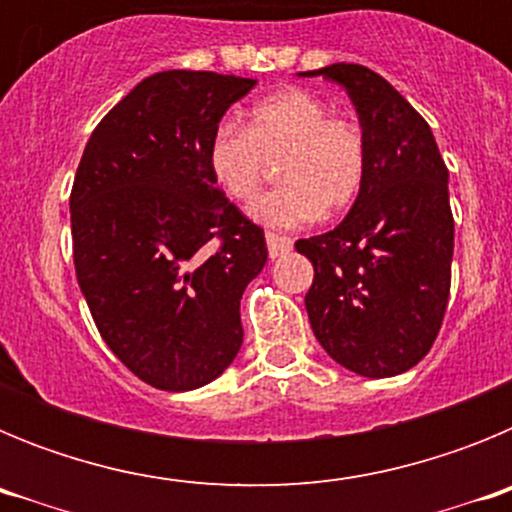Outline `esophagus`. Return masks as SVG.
<instances>
[{"label": "esophagus", "instance_id": "obj_1", "mask_svg": "<svg viewBox=\"0 0 512 512\" xmlns=\"http://www.w3.org/2000/svg\"><path fill=\"white\" fill-rule=\"evenodd\" d=\"M266 248H269L271 259H277V256H282V253H287L289 248H292V238L277 233H266Z\"/></svg>", "mask_w": 512, "mask_h": 512}]
</instances>
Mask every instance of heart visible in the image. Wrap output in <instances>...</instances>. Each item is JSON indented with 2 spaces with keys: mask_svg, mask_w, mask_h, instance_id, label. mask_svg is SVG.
I'll return each instance as SVG.
<instances>
[{
  "mask_svg": "<svg viewBox=\"0 0 512 512\" xmlns=\"http://www.w3.org/2000/svg\"><path fill=\"white\" fill-rule=\"evenodd\" d=\"M282 187L251 207L256 223L297 228L312 217L348 210L366 179V138L359 122L330 115V104L289 87L259 99L246 125L225 120L207 146L215 184L235 202H251L264 182L266 161H277Z\"/></svg>",
  "mask_w": 512,
  "mask_h": 512,
  "instance_id": "b5f03b06",
  "label": "heart"
}]
</instances>
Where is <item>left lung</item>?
Wrapping results in <instances>:
<instances>
[{
  "instance_id": "8db88e82",
  "label": "left lung",
  "mask_w": 512,
  "mask_h": 512,
  "mask_svg": "<svg viewBox=\"0 0 512 512\" xmlns=\"http://www.w3.org/2000/svg\"><path fill=\"white\" fill-rule=\"evenodd\" d=\"M323 76L346 89L366 138V179L343 223L295 243L312 261L307 318L333 361L395 377L431 351L451 287L449 169L428 122L390 81L359 63Z\"/></svg>"
}]
</instances>
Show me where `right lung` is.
<instances>
[{"label": "right lung", "mask_w": 512, "mask_h": 512, "mask_svg": "<svg viewBox=\"0 0 512 512\" xmlns=\"http://www.w3.org/2000/svg\"><path fill=\"white\" fill-rule=\"evenodd\" d=\"M253 79L161 71L102 117L76 169L71 238L99 336L156 390L187 392L233 364L241 297L264 230L228 202L207 146Z\"/></svg>", "instance_id": "add662e5"}]
</instances>
